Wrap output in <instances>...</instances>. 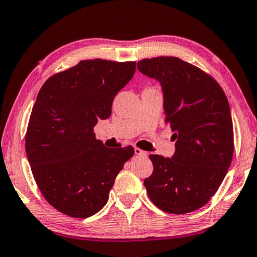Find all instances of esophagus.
Segmentation results:
<instances>
[{
	"label": "esophagus",
	"instance_id": "1",
	"mask_svg": "<svg viewBox=\"0 0 257 257\" xmlns=\"http://www.w3.org/2000/svg\"><path fill=\"white\" fill-rule=\"evenodd\" d=\"M135 153H136L137 156H143V157H147L148 156L147 152L143 151V150H141V149H139V148H135Z\"/></svg>",
	"mask_w": 257,
	"mask_h": 257
}]
</instances>
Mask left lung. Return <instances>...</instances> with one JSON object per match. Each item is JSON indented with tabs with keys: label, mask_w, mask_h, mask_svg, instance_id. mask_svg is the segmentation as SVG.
Instances as JSON below:
<instances>
[{
	"label": "left lung",
	"mask_w": 257,
	"mask_h": 257,
	"mask_svg": "<svg viewBox=\"0 0 257 257\" xmlns=\"http://www.w3.org/2000/svg\"><path fill=\"white\" fill-rule=\"evenodd\" d=\"M160 83L166 122L174 132L171 158L150 155L153 173L144 186L153 204L167 213H188L210 201L231 165L233 124L226 95L216 80L179 57L137 62Z\"/></svg>",
	"instance_id": "obj_1"
}]
</instances>
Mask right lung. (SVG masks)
I'll return each instance as SVG.
<instances>
[{"label":"right lung","mask_w":257,"mask_h":257,"mask_svg":"<svg viewBox=\"0 0 257 257\" xmlns=\"http://www.w3.org/2000/svg\"><path fill=\"white\" fill-rule=\"evenodd\" d=\"M136 70L135 62L101 59L46 80L26 133V156L34 180L49 204L67 216L87 218L106 205L109 190L133 147L109 149L93 127L112 113L117 92Z\"/></svg>","instance_id":"1"}]
</instances>
